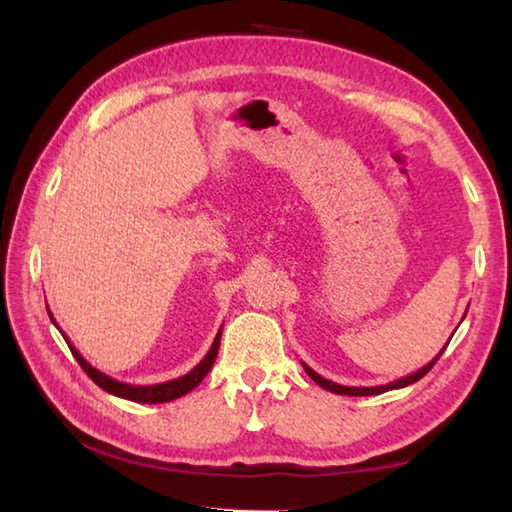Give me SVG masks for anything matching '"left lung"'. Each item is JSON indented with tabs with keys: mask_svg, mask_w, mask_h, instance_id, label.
Listing matches in <instances>:
<instances>
[{
	"mask_svg": "<svg viewBox=\"0 0 512 512\" xmlns=\"http://www.w3.org/2000/svg\"><path fill=\"white\" fill-rule=\"evenodd\" d=\"M451 342V340H448ZM446 342V344H448ZM446 349V347H444ZM444 349L437 353V356L426 364V367H422V369H417L415 373H411V375H406V378H400L398 382H391V384H382V387H342V384H336V382H331V380H327V378H322V375H318L314 369L311 367H307L305 362H302V369L307 371V375L311 380H314L318 387H322V389H327V391H331V393H338V395H380V393H387V391H393V389H402V387H409V384H413V382H417L420 378H424L426 373H429L431 369H433V364L440 360V356L444 353Z\"/></svg>",
	"mask_w": 512,
	"mask_h": 512,
	"instance_id": "obj_1",
	"label": "left lung"
}]
</instances>
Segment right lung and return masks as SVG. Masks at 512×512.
<instances>
[{
    "label": "right lung",
    "instance_id": "obj_1",
    "mask_svg": "<svg viewBox=\"0 0 512 512\" xmlns=\"http://www.w3.org/2000/svg\"><path fill=\"white\" fill-rule=\"evenodd\" d=\"M48 316L52 320V325L57 327V322H55V318H52L50 311H48ZM221 333H223V329L216 333V338L212 342L210 351H207V356L201 362H198L190 373H185V375H181V378L170 380V382H161V384H128V382L114 380V378H110V375L101 373L99 369L92 367V364L86 358H83L75 347H72V342L68 340L64 331H61V336H64L66 344L72 351V356H75V360L81 364V369L88 373V378L95 382L97 387H101L106 393L117 395V398H123V400H132V402H139V404H161V402H172L176 398H181V395L190 393L194 387H198V384L203 382V378L207 373H210L212 364L218 356V347H221Z\"/></svg>",
    "mask_w": 512,
    "mask_h": 512
}]
</instances>
